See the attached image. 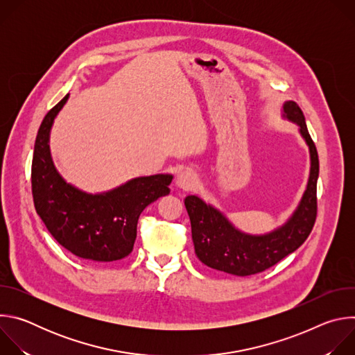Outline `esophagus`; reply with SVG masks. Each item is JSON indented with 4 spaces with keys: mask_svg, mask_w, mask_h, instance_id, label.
<instances>
[{
    "mask_svg": "<svg viewBox=\"0 0 355 355\" xmlns=\"http://www.w3.org/2000/svg\"><path fill=\"white\" fill-rule=\"evenodd\" d=\"M198 184V177L193 171L191 170H184L178 174L177 177V185L180 188H182L184 191H189L192 189L195 185Z\"/></svg>",
    "mask_w": 355,
    "mask_h": 355,
    "instance_id": "34e87169",
    "label": "esophagus"
}]
</instances>
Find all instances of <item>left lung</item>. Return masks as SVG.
<instances>
[{"mask_svg":"<svg viewBox=\"0 0 355 355\" xmlns=\"http://www.w3.org/2000/svg\"><path fill=\"white\" fill-rule=\"evenodd\" d=\"M288 119L299 125L300 135L311 150V175L300 204L292 218L279 229L264 236H250L239 232L215 208L195 195L184 204L191 220L195 254L205 266L237 277H248L268 270L279 263L309 237L318 216L319 156L308 132L305 116L293 101L284 104Z\"/></svg>","mask_w":355,"mask_h":355,"instance_id":"obj_1","label":"left lung"}]
</instances>
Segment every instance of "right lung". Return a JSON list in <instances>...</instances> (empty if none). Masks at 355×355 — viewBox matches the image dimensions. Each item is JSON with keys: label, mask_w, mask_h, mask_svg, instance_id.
I'll return each instance as SVG.
<instances>
[{"label": "right lung", "mask_w": 355, "mask_h": 355, "mask_svg": "<svg viewBox=\"0 0 355 355\" xmlns=\"http://www.w3.org/2000/svg\"><path fill=\"white\" fill-rule=\"evenodd\" d=\"M69 94L50 110L37 130L32 160V195L37 215L59 244L74 256L96 263L130 254L143 209L170 193L173 175L130 180L119 188L89 195L67 184L56 171L49 150V133Z\"/></svg>", "instance_id": "right-lung-1"}]
</instances>
